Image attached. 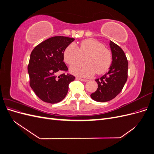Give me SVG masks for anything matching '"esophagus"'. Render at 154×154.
I'll use <instances>...</instances> for the list:
<instances>
[{
  "label": "esophagus",
  "mask_w": 154,
  "mask_h": 154,
  "mask_svg": "<svg viewBox=\"0 0 154 154\" xmlns=\"http://www.w3.org/2000/svg\"><path fill=\"white\" fill-rule=\"evenodd\" d=\"M76 80H80L82 82H87L88 80H87V79H82V78H76Z\"/></svg>",
  "instance_id": "esophagus-1"
}]
</instances>
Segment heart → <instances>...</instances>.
Here are the masks:
<instances>
[{
  "instance_id": "obj_1",
  "label": "heart",
  "mask_w": 154,
  "mask_h": 154,
  "mask_svg": "<svg viewBox=\"0 0 154 154\" xmlns=\"http://www.w3.org/2000/svg\"><path fill=\"white\" fill-rule=\"evenodd\" d=\"M65 62L72 65L80 62L85 57V63L73 65L70 67V72L74 75L89 78L95 72L102 74L110 67L112 56L110 51L105 48L103 44L94 39L82 41L80 47L75 44H69L64 51Z\"/></svg>"
}]
</instances>
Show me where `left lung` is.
Listing matches in <instances>:
<instances>
[{
	"label": "left lung",
	"mask_w": 154,
	"mask_h": 154,
	"mask_svg": "<svg viewBox=\"0 0 154 154\" xmlns=\"http://www.w3.org/2000/svg\"><path fill=\"white\" fill-rule=\"evenodd\" d=\"M110 48L112 56L111 66L108 72L95 80L98 87L91 94V98L96 101L105 102L114 99L122 91L127 80L128 63L124 51L112 41Z\"/></svg>",
	"instance_id": "1"
}]
</instances>
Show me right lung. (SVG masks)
Returning <instances> with one entry per match:
<instances>
[{
    "instance_id": "obj_1",
    "label": "right lung",
    "mask_w": 154,
    "mask_h": 154,
    "mask_svg": "<svg viewBox=\"0 0 154 154\" xmlns=\"http://www.w3.org/2000/svg\"><path fill=\"white\" fill-rule=\"evenodd\" d=\"M74 40L73 38L57 36L36 45L32 51L27 67L29 84L36 95L44 102L57 103L66 96L69 85L75 77L59 71H68L63 62V53Z\"/></svg>"
}]
</instances>
